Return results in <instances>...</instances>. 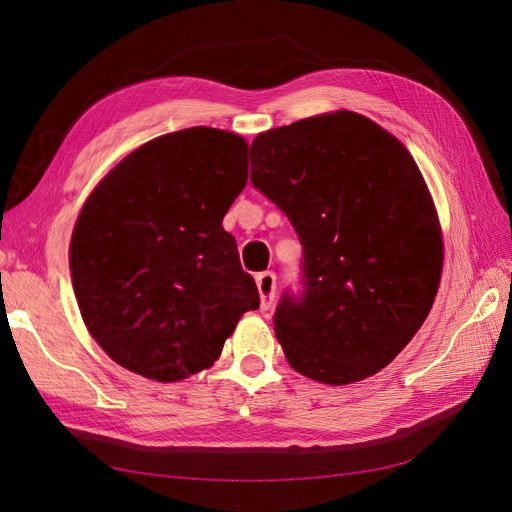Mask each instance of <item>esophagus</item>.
I'll return each mask as SVG.
<instances>
[{"mask_svg": "<svg viewBox=\"0 0 512 512\" xmlns=\"http://www.w3.org/2000/svg\"><path fill=\"white\" fill-rule=\"evenodd\" d=\"M257 290L261 300V311H270L274 305V298H277V274L274 272H261L257 274Z\"/></svg>", "mask_w": 512, "mask_h": 512, "instance_id": "esophagus-1", "label": "esophagus"}]
</instances>
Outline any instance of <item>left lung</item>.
<instances>
[{"label": "left lung", "instance_id": "8db88e82", "mask_svg": "<svg viewBox=\"0 0 512 512\" xmlns=\"http://www.w3.org/2000/svg\"><path fill=\"white\" fill-rule=\"evenodd\" d=\"M251 181L305 248V294L281 298L274 333L311 381L352 385L400 355L435 303L443 233L424 175L372 119L335 110L268 129Z\"/></svg>", "mask_w": 512, "mask_h": 512}]
</instances>
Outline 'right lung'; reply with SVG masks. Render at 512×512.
I'll return each instance as SVG.
<instances>
[{
	"instance_id": "obj_1",
	"label": "right lung",
	"mask_w": 512,
	"mask_h": 512,
	"mask_svg": "<svg viewBox=\"0 0 512 512\" xmlns=\"http://www.w3.org/2000/svg\"><path fill=\"white\" fill-rule=\"evenodd\" d=\"M248 144L190 127L127 153L88 194L69 268L82 320L106 355L157 383L212 368L257 285L222 229L248 179Z\"/></svg>"
}]
</instances>
